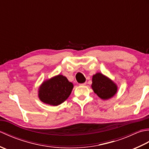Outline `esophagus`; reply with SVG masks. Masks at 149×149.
I'll list each match as a JSON object with an SVG mask.
<instances>
[{"label":"esophagus","mask_w":149,"mask_h":149,"mask_svg":"<svg viewBox=\"0 0 149 149\" xmlns=\"http://www.w3.org/2000/svg\"><path fill=\"white\" fill-rule=\"evenodd\" d=\"M86 83H81V84H80L79 85L80 86H85V85H86Z\"/></svg>","instance_id":"esophagus-1"}]
</instances>
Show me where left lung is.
I'll return each instance as SVG.
<instances>
[{"mask_svg":"<svg viewBox=\"0 0 149 149\" xmlns=\"http://www.w3.org/2000/svg\"><path fill=\"white\" fill-rule=\"evenodd\" d=\"M91 88L100 99L107 100L113 97L117 92L116 84L101 73L93 75Z\"/></svg>","mask_w":149,"mask_h":149,"instance_id":"obj_1","label":"left lung"}]
</instances>
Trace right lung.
Here are the masks:
<instances>
[{
  "label": "right lung",
  "mask_w": 149,
  "mask_h": 149,
  "mask_svg": "<svg viewBox=\"0 0 149 149\" xmlns=\"http://www.w3.org/2000/svg\"><path fill=\"white\" fill-rule=\"evenodd\" d=\"M73 88L67 78L59 74L43 82L38 89V97L45 104L58 106L68 99Z\"/></svg>",
  "instance_id": "1"
}]
</instances>
